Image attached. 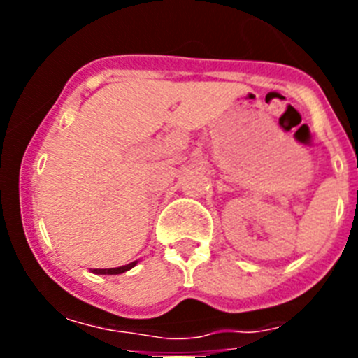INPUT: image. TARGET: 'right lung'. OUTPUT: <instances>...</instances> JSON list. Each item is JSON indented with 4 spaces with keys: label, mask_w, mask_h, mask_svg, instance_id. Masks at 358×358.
I'll return each mask as SVG.
<instances>
[{
    "label": "right lung",
    "mask_w": 358,
    "mask_h": 358,
    "mask_svg": "<svg viewBox=\"0 0 358 358\" xmlns=\"http://www.w3.org/2000/svg\"><path fill=\"white\" fill-rule=\"evenodd\" d=\"M138 262H131L127 265H122V267H115V268H93L94 274H122V273H127L129 268H132Z\"/></svg>",
    "instance_id": "1"
}]
</instances>
